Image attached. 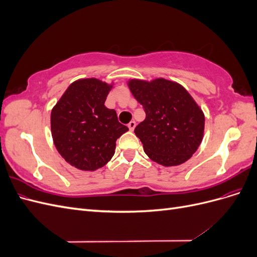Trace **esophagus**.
Returning a JSON list of instances; mask_svg holds the SVG:
<instances>
[{
	"instance_id": "1",
	"label": "esophagus",
	"mask_w": 257,
	"mask_h": 257,
	"mask_svg": "<svg viewBox=\"0 0 257 257\" xmlns=\"http://www.w3.org/2000/svg\"><path fill=\"white\" fill-rule=\"evenodd\" d=\"M127 126H128V128H130V131H134V128H135V126H136V122H135V121H131V122L127 124Z\"/></svg>"
}]
</instances>
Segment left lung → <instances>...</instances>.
<instances>
[{
  "mask_svg": "<svg viewBox=\"0 0 257 257\" xmlns=\"http://www.w3.org/2000/svg\"><path fill=\"white\" fill-rule=\"evenodd\" d=\"M127 85L146 112L134 131L146 154L166 167L188 161L198 149L205 128L204 112L190 93L164 78L131 79Z\"/></svg>",
  "mask_w": 257,
  "mask_h": 257,
  "instance_id": "left-lung-1",
  "label": "left lung"
}]
</instances>
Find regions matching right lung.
<instances>
[{
  "label": "right lung",
  "instance_id": "right-lung-1",
  "mask_svg": "<svg viewBox=\"0 0 257 257\" xmlns=\"http://www.w3.org/2000/svg\"><path fill=\"white\" fill-rule=\"evenodd\" d=\"M112 84L96 78L74 81L51 110V135L58 152L80 170L93 172L114 154L115 142L128 131L114 109L104 105Z\"/></svg>",
  "mask_w": 257,
  "mask_h": 257
}]
</instances>
